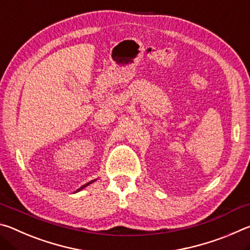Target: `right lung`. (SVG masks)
<instances>
[{
  "label": "right lung",
  "mask_w": 250,
  "mask_h": 250,
  "mask_svg": "<svg viewBox=\"0 0 250 250\" xmlns=\"http://www.w3.org/2000/svg\"><path fill=\"white\" fill-rule=\"evenodd\" d=\"M96 180H97V179H96ZM96 180H92V181H90V182H88V183H87V184H84V185H83V186H82V188H78V189H77V191H76V193H77V192H79V191H82V189H83V188H86V186H88V185H89V184H91V183H94V182H95Z\"/></svg>",
  "instance_id": "right-lung-1"
}]
</instances>
